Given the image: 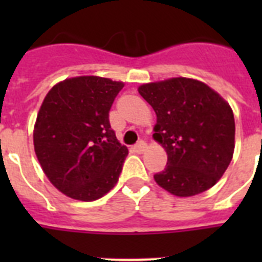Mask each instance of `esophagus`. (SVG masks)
<instances>
[{
    "instance_id": "34e87169",
    "label": "esophagus",
    "mask_w": 262,
    "mask_h": 262,
    "mask_svg": "<svg viewBox=\"0 0 262 262\" xmlns=\"http://www.w3.org/2000/svg\"><path fill=\"white\" fill-rule=\"evenodd\" d=\"M145 148H147V144L144 143V141H140V143H137L133 147V149H135V152H137V154H143L144 151H145Z\"/></svg>"
}]
</instances>
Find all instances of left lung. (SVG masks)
Listing matches in <instances>:
<instances>
[{"instance_id":"8db88e82","label":"left lung","mask_w":262,"mask_h":262,"mask_svg":"<svg viewBox=\"0 0 262 262\" xmlns=\"http://www.w3.org/2000/svg\"><path fill=\"white\" fill-rule=\"evenodd\" d=\"M139 94L156 114L154 140L167 154V166L154 175L177 197L211 189L227 170L235 148L232 108L215 90L195 79L140 85Z\"/></svg>"}]
</instances>
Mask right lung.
Instances as JSON below:
<instances>
[{
    "mask_svg": "<svg viewBox=\"0 0 262 262\" xmlns=\"http://www.w3.org/2000/svg\"><path fill=\"white\" fill-rule=\"evenodd\" d=\"M122 81L77 76L43 99L34 125V149L43 172L68 197L95 201L117 185L127 148L110 129L108 111Z\"/></svg>",
    "mask_w": 262,
    "mask_h": 262,
    "instance_id": "add662e5",
    "label": "right lung"
}]
</instances>
